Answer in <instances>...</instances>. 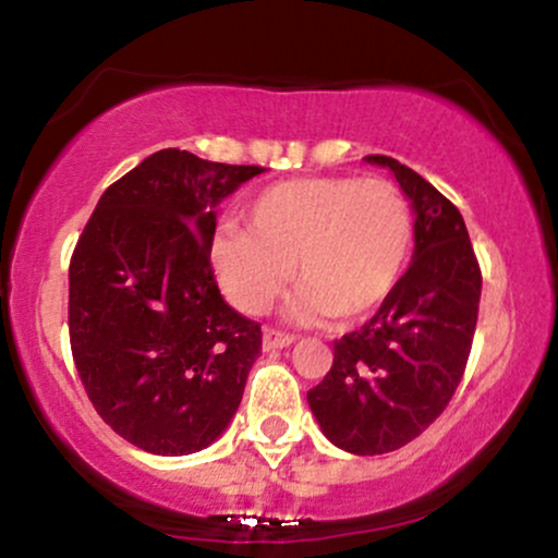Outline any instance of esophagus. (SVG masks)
I'll use <instances>...</instances> for the list:
<instances>
[{
    "instance_id": "esophagus-1",
    "label": "esophagus",
    "mask_w": 558,
    "mask_h": 558,
    "mask_svg": "<svg viewBox=\"0 0 558 558\" xmlns=\"http://www.w3.org/2000/svg\"><path fill=\"white\" fill-rule=\"evenodd\" d=\"M298 337L290 335V331H281V329H271L268 327L263 331V348L266 350H279V348H290Z\"/></svg>"
}]
</instances>
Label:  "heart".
Returning a JSON list of instances; mask_svg holds the SVG:
<instances>
[{"mask_svg": "<svg viewBox=\"0 0 558 558\" xmlns=\"http://www.w3.org/2000/svg\"><path fill=\"white\" fill-rule=\"evenodd\" d=\"M245 227L218 229L210 258L223 295L250 316L279 298L292 268L303 284L292 316H368L396 292L414 247L409 203L381 177L279 181L250 203Z\"/></svg>", "mask_w": 558, "mask_h": 558, "instance_id": "1", "label": "heart"}]
</instances>
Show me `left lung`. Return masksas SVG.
Wrapping results in <instances>:
<instances>
[{
  "mask_svg": "<svg viewBox=\"0 0 558 558\" xmlns=\"http://www.w3.org/2000/svg\"><path fill=\"white\" fill-rule=\"evenodd\" d=\"M416 210L414 260L361 329L335 340L327 377L308 405L337 448L379 456L403 448L446 411L477 329L482 271L459 208L387 155Z\"/></svg>",
  "mask_w": 558,
  "mask_h": 558,
  "instance_id": "1",
  "label": "left lung"
}]
</instances>
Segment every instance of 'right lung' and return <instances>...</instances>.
<instances>
[{"label": "right lung", "mask_w": 558, "mask_h": 558, "mask_svg": "<svg viewBox=\"0 0 558 558\" xmlns=\"http://www.w3.org/2000/svg\"><path fill=\"white\" fill-rule=\"evenodd\" d=\"M260 166L160 149L105 190L68 274L71 353L97 414L158 456L208 448L234 416L260 324L221 298L216 205Z\"/></svg>", "instance_id": "right-lung-1"}]
</instances>
